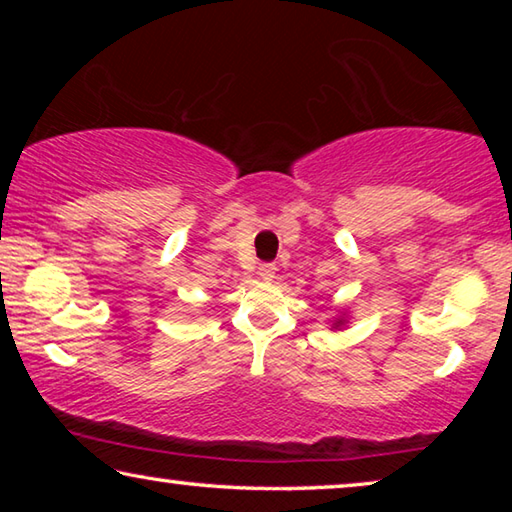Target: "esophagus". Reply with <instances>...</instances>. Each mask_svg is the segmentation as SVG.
I'll list each match as a JSON object with an SVG mask.
<instances>
[{
  "mask_svg": "<svg viewBox=\"0 0 512 512\" xmlns=\"http://www.w3.org/2000/svg\"><path fill=\"white\" fill-rule=\"evenodd\" d=\"M275 264H271V262H264V264H259V268H257V273H259V277H262V280H266V282H271L273 277H275Z\"/></svg>",
  "mask_w": 512,
  "mask_h": 512,
  "instance_id": "1",
  "label": "esophagus"
}]
</instances>
